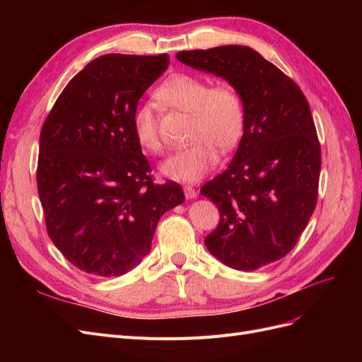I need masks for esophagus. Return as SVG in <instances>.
<instances>
[{
	"instance_id": "34e87169",
	"label": "esophagus",
	"mask_w": 362,
	"mask_h": 362,
	"mask_svg": "<svg viewBox=\"0 0 362 362\" xmlns=\"http://www.w3.org/2000/svg\"><path fill=\"white\" fill-rule=\"evenodd\" d=\"M182 190H184V194H185V198H187V199H194L196 196H198V192H196L194 187H192V185H184Z\"/></svg>"
}]
</instances>
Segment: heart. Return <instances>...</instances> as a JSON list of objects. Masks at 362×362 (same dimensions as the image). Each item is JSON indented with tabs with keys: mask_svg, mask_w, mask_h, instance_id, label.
<instances>
[{
	"mask_svg": "<svg viewBox=\"0 0 362 362\" xmlns=\"http://www.w3.org/2000/svg\"><path fill=\"white\" fill-rule=\"evenodd\" d=\"M156 98L173 110L190 113V145L172 154L161 164L168 178L194 182L210 172L218 160V151L229 152L242 141L246 129V107L242 93L228 83L210 81L190 74L172 75L156 90ZM137 144L157 154L163 144L154 107L139 105L133 113Z\"/></svg>",
	"mask_w": 362,
	"mask_h": 362,
	"instance_id": "obj_1",
	"label": "heart"
}]
</instances>
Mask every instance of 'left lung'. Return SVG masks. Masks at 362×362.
I'll return each mask as SVG.
<instances>
[{
	"instance_id": "8db88e82",
	"label": "left lung",
	"mask_w": 362,
	"mask_h": 362,
	"mask_svg": "<svg viewBox=\"0 0 362 362\" xmlns=\"http://www.w3.org/2000/svg\"><path fill=\"white\" fill-rule=\"evenodd\" d=\"M177 59L222 76L246 107L233 161L201 189L221 213L206 249L237 270L281 259L308 225L319 194L322 152L308 101L290 76L249 47L181 51Z\"/></svg>"
}]
</instances>
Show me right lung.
Returning <instances> with one entry per match:
<instances>
[{
    "label": "right lung",
    "instance_id": "right-lung-1",
    "mask_svg": "<svg viewBox=\"0 0 362 362\" xmlns=\"http://www.w3.org/2000/svg\"><path fill=\"white\" fill-rule=\"evenodd\" d=\"M169 56L107 54L64 87L40 131L37 192L49 238L71 264L120 276L151 250L160 217L184 202L154 184L133 113Z\"/></svg>",
    "mask_w": 362,
    "mask_h": 362
}]
</instances>
